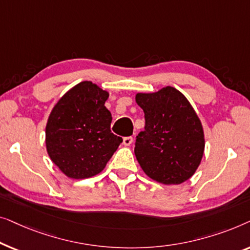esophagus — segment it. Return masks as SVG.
I'll return each mask as SVG.
<instances>
[{
    "label": "esophagus",
    "instance_id": "34e87169",
    "mask_svg": "<svg viewBox=\"0 0 250 250\" xmlns=\"http://www.w3.org/2000/svg\"><path fill=\"white\" fill-rule=\"evenodd\" d=\"M132 144V137H125L124 138V145L130 146Z\"/></svg>",
    "mask_w": 250,
    "mask_h": 250
}]
</instances>
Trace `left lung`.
Wrapping results in <instances>:
<instances>
[{
    "label": "left lung",
    "mask_w": 250,
    "mask_h": 250,
    "mask_svg": "<svg viewBox=\"0 0 250 250\" xmlns=\"http://www.w3.org/2000/svg\"><path fill=\"white\" fill-rule=\"evenodd\" d=\"M145 130L136 138L135 155L143 171L163 185H180L199 167L205 148L202 122L182 93L167 86L138 93Z\"/></svg>",
    "instance_id": "obj_1"
}]
</instances>
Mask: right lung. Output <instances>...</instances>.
Returning a JSON list of instances; mask_svg holds the SVG:
<instances>
[{"label":"right lung","instance_id":"right-lung-1","mask_svg":"<svg viewBox=\"0 0 250 250\" xmlns=\"http://www.w3.org/2000/svg\"><path fill=\"white\" fill-rule=\"evenodd\" d=\"M106 90L82 82L66 91L48 117L45 143L52 162L71 179H87L104 170L122 143L111 132Z\"/></svg>","mask_w":250,"mask_h":250}]
</instances>
